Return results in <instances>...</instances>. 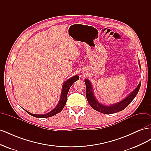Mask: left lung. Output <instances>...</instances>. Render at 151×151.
Here are the masks:
<instances>
[{
  "instance_id": "8db88e82",
  "label": "left lung",
  "mask_w": 151,
  "mask_h": 151,
  "mask_svg": "<svg viewBox=\"0 0 151 151\" xmlns=\"http://www.w3.org/2000/svg\"><path fill=\"white\" fill-rule=\"evenodd\" d=\"M139 65L140 68L141 69L139 60ZM84 82L86 84V98L89 104H90V106L94 109H95L96 111L104 114H113L116 112H119L120 111H122L123 109H124L128 105L133 101V99L135 98L137 94L141 85V83H140L138 84L137 87L129 95H128L125 98L122 99V101L116 103H114L113 104L106 105L99 103L97 100V99L96 98L93 92V85L91 84V82L88 79H86L84 80Z\"/></svg>"
}]
</instances>
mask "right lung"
<instances>
[{
  "instance_id": "right-lung-1",
  "label": "right lung",
  "mask_w": 151,
  "mask_h": 151,
  "mask_svg": "<svg viewBox=\"0 0 151 151\" xmlns=\"http://www.w3.org/2000/svg\"><path fill=\"white\" fill-rule=\"evenodd\" d=\"M79 76L76 75L73 77H71L70 79H67L64 82V83H63L62 88V92L60 94V100H59L58 103L57 104L56 107L53 108L52 111H50V112L46 114H33L26 110L25 111L28 114H29L30 115L36 118H48V117H51L52 116L55 115L56 114L60 113L62 110L63 108H64L67 102V96L68 91H69V89L71 87V86L74 84L76 81L79 80Z\"/></svg>"
}]
</instances>
